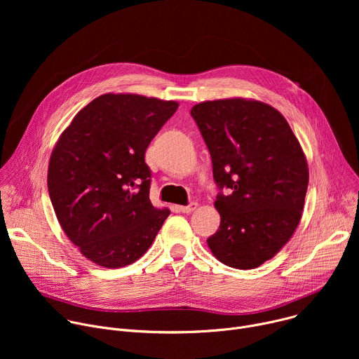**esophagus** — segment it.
Here are the masks:
<instances>
[{
    "label": "esophagus",
    "mask_w": 359,
    "mask_h": 359,
    "mask_svg": "<svg viewBox=\"0 0 359 359\" xmlns=\"http://www.w3.org/2000/svg\"><path fill=\"white\" fill-rule=\"evenodd\" d=\"M197 206H198V204H197L196 201H193V203L187 204V206H180L179 209H180V212H183V213H191V212H194V210L197 209Z\"/></svg>",
    "instance_id": "obj_1"
}]
</instances>
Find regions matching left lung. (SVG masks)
Instances as JSON below:
<instances>
[{
	"label": "left lung",
	"mask_w": 359,
	"mask_h": 359,
	"mask_svg": "<svg viewBox=\"0 0 359 359\" xmlns=\"http://www.w3.org/2000/svg\"><path fill=\"white\" fill-rule=\"evenodd\" d=\"M208 144L220 189V227L208 244L223 264L260 267L288 243L299 224L309 163L285 118L245 97L206 100L190 111Z\"/></svg>",
	"instance_id": "1"
}]
</instances>
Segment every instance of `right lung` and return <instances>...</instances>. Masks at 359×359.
<instances>
[{
    "label": "right lung",
    "instance_id": "1",
    "mask_svg": "<svg viewBox=\"0 0 359 359\" xmlns=\"http://www.w3.org/2000/svg\"><path fill=\"white\" fill-rule=\"evenodd\" d=\"M177 108L175 100L104 93L61 133L48 191L64 233L89 262L107 269L135 263L170 215L149 198L144 151Z\"/></svg>",
    "mask_w": 359,
    "mask_h": 359
}]
</instances>
